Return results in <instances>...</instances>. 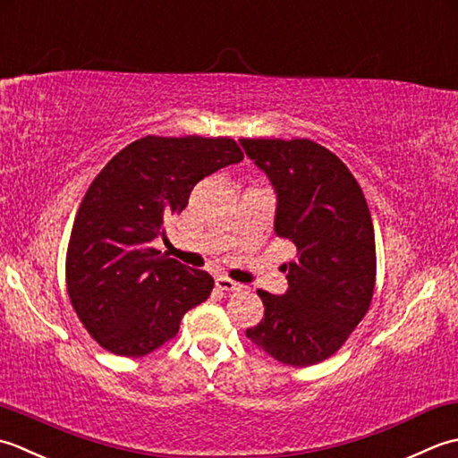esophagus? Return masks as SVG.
I'll return each instance as SVG.
<instances>
[{"instance_id": "esophagus-1", "label": "esophagus", "mask_w": 458, "mask_h": 458, "mask_svg": "<svg viewBox=\"0 0 458 458\" xmlns=\"http://www.w3.org/2000/svg\"><path fill=\"white\" fill-rule=\"evenodd\" d=\"M216 286L219 288V291H225V293H237V291H241V284L235 283V281H231V278H227V276H217L216 278Z\"/></svg>"}]
</instances>
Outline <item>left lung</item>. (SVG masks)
Instances as JSON below:
<instances>
[{
	"instance_id": "1",
	"label": "left lung",
	"mask_w": 458,
	"mask_h": 458,
	"mask_svg": "<svg viewBox=\"0 0 458 458\" xmlns=\"http://www.w3.org/2000/svg\"><path fill=\"white\" fill-rule=\"evenodd\" d=\"M276 191L275 231L294 242L283 265L288 291H257L265 318L247 338L284 366L334 356L369 310L376 288V235L356 177L328 148L306 138H242Z\"/></svg>"
}]
</instances>
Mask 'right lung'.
Listing matches in <instances>:
<instances>
[{"label": "right lung", "instance_id": "add662e5", "mask_svg": "<svg viewBox=\"0 0 458 458\" xmlns=\"http://www.w3.org/2000/svg\"><path fill=\"white\" fill-rule=\"evenodd\" d=\"M242 160L233 138L144 136L92 180L72 223L67 293L98 346L142 358L172 340L183 314L208 301L211 275L190 268L152 241L182 213L193 185Z\"/></svg>", "mask_w": 458, "mask_h": 458}]
</instances>
